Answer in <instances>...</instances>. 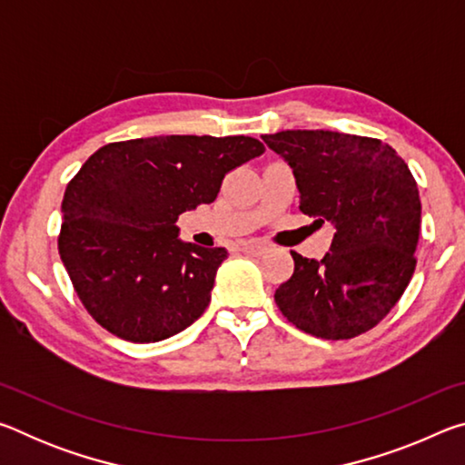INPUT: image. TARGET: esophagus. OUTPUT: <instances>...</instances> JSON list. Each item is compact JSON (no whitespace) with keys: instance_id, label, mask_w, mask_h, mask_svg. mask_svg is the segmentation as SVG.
<instances>
[{"instance_id":"obj_1","label":"esophagus","mask_w":465,"mask_h":465,"mask_svg":"<svg viewBox=\"0 0 465 465\" xmlns=\"http://www.w3.org/2000/svg\"><path fill=\"white\" fill-rule=\"evenodd\" d=\"M266 250H269V248H266L264 243H261V242L242 243V252H243V254H250V256H262Z\"/></svg>"}]
</instances>
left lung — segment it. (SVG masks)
Returning a JSON list of instances; mask_svg holds the SVG:
<instances>
[{"label":"left lung","mask_w":465,"mask_h":465,"mask_svg":"<svg viewBox=\"0 0 465 465\" xmlns=\"http://www.w3.org/2000/svg\"><path fill=\"white\" fill-rule=\"evenodd\" d=\"M262 139L293 170L302 213L336 230L322 261L291 252L295 271L274 302L305 334L342 341L367 332L412 279L420 233L416 180L380 139L322 129Z\"/></svg>","instance_id":"8db88e82"}]
</instances>
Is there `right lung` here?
Returning a JSON list of instances; mask_svg holds the SVG:
<instances>
[{
  "mask_svg": "<svg viewBox=\"0 0 465 465\" xmlns=\"http://www.w3.org/2000/svg\"><path fill=\"white\" fill-rule=\"evenodd\" d=\"M262 153L254 137L160 135L88 157L63 196L59 254L102 328L160 342L203 316L227 250L180 240L176 222L213 203L227 172Z\"/></svg>",
  "mask_w": 465,
  "mask_h": 465,
  "instance_id": "obj_1",
  "label": "right lung"
}]
</instances>
